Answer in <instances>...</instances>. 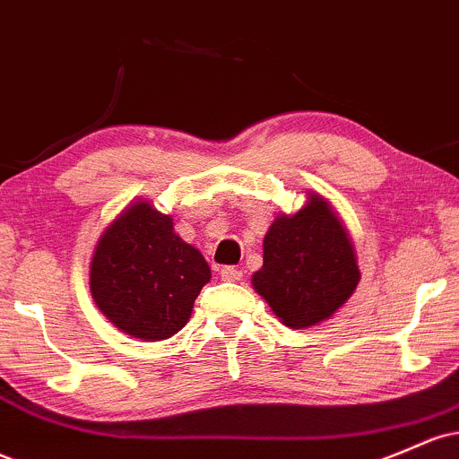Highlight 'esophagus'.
<instances>
[{
  "label": "esophagus",
  "mask_w": 459,
  "mask_h": 459,
  "mask_svg": "<svg viewBox=\"0 0 459 459\" xmlns=\"http://www.w3.org/2000/svg\"><path fill=\"white\" fill-rule=\"evenodd\" d=\"M220 274L224 281H239L241 279V270L235 268V265H224V268L220 270Z\"/></svg>",
  "instance_id": "34e87169"
}]
</instances>
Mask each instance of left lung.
<instances>
[{"instance_id":"8db88e82","label":"left lung","mask_w":459,"mask_h":459,"mask_svg":"<svg viewBox=\"0 0 459 459\" xmlns=\"http://www.w3.org/2000/svg\"><path fill=\"white\" fill-rule=\"evenodd\" d=\"M359 283L355 250L335 211L311 194L299 213L279 215L264 239L255 290L291 329L333 316Z\"/></svg>"}]
</instances>
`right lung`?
<instances>
[{
	"label": "right lung",
	"instance_id": "right-lung-1",
	"mask_svg": "<svg viewBox=\"0 0 459 459\" xmlns=\"http://www.w3.org/2000/svg\"><path fill=\"white\" fill-rule=\"evenodd\" d=\"M209 279L204 256L174 233L169 215L148 203L128 206L104 230L91 261L95 305L139 340L178 333Z\"/></svg>",
	"mask_w": 459,
	"mask_h": 459
}]
</instances>
